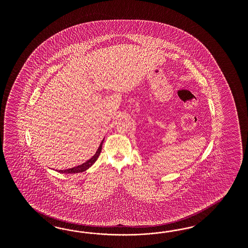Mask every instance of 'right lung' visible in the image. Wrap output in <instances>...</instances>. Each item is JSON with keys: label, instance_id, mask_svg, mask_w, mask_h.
Instances as JSON below:
<instances>
[{"label": "right lung", "instance_id": "1", "mask_svg": "<svg viewBox=\"0 0 248 248\" xmlns=\"http://www.w3.org/2000/svg\"><path fill=\"white\" fill-rule=\"evenodd\" d=\"M104 143V140L102 141V143H100V146L98 147L96 153L94 154V155L93 157L90 158L89 160H87L85 163H83L82 165H78V166H75L73 168H69V169H65V170H57V172H59L61 173H82L86 171L87 169H89L92 165H93L95 163V161L97 160L99 155H100V153L102 151V145Z\"/></svg>", "mask_w": 248, "mask_h": 248}]
</instances>
